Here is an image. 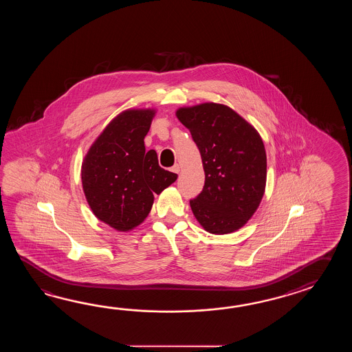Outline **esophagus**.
Wrapping results in <instances>:
<instances>
[{
	"label": "esophagus",
	"instance_id": "esophagus-1",
	"mask_svg": "<svg viewBox=\"0 0 352 352\" xmlns=\"http://www.w3.org/2000/svg\"><path fill=\"white\" fill-rule=\"evenodd\" d=\"M179 168H181V167H179V164H176V165L173 166V168H171V171L175 173H179Z\"/></svg>",
	"mask_w": 352,
	"mask_h": 352
}]
</instances>
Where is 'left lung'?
<instances>
[{
  "label": "left lung",
  "mask_w": 352,
  "mask_h": 352,
  "mask_svg": "<svg viewBox=\"0 0 352 352\" xmlns=\"http://www.w3.org/2000/svg\"><path fill=\"white\" fill-rule=\"evenodd\" d=\"M176 117L191 132L205 171L201 194L190 201L199 224L211 234L239 230L254 215L267 184L262 137L230 107H181Z\"/></svg>",
  "instance_id": "1"
}]
</instances>
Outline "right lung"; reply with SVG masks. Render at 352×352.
<instances>
[{"label": "right lung", "mask_w": 352, "mask_h": 352, "mask_svg": "<svg viewBox=\"0 0 352 352\" xmlns=\"http://www.w3.org/2000/svg\"><path fill=\"white\" fill-rule=\"evenodd\" d=\"M155 114L153 108L120 112L82 160V191L90 210L117 232H131L142 224L155 194L177 179L176 173L160 167L156 151L144 147Z\"/></svg>", "instance_id": "right-lung-1"}]
</instances>
